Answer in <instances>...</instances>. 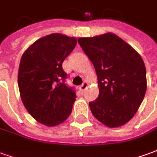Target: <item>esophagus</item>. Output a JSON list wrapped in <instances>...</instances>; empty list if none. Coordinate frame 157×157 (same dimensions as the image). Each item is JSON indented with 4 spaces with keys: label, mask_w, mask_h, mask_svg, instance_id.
I'll return each instance as SVG.
<instances>
[{
    "label": "esophagus",
    "mask_w": 157,
    "mask_h": 157,
    "mask_svg": "<svg viewBox=\"0 0 157 157\" xmlns=\"http://www.w3.org/2000/svg\"><path fill=\"white\" fill-rule=\"evenodd\" d=\"M87 87H88V83H87L86 82H83V84L80 86V90H81L82 92H83V91L86 90Z\"/></svg>",
    "instance_id": "34e87169"
}]
</instances>
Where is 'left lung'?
Here are the masks:
<instances>
[{
	"label": "left lung",
	"instance_id": "8db88e82",
	"mask_svg": "<svg viewBox=\"0 0 157 157\" xmlns=\"http://www.w3.org/2000/svg\"><path fill=\"white\" fill-rule=\"evenodd\" d=\"M82 50L94 65L99 95L89 102L92 113L109 128L131 119L146 92V70L141 56L114 33L79 38Z\"/></svg>",
	"mask_w": 157,
	"mask_h": 157
}]
</instances>
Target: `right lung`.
<instances>
[{"instance_id": "obj_1", "label": "right lung", "mask_w": 157, "mask_h": 157, "mask_svg": "<svg viewBox=\"0 0 157 157\" xmlns=\"http://www.w3.org/2000/svg\"><path fill=\"white\" fill-rule=\"evenodd\" d=\"M75 45V38L52 33L30 45L21 58L20 96L29 114L42 124H60L71 113L76 96L65 83L62 63Z\"/></svg>"}]
</instances>
